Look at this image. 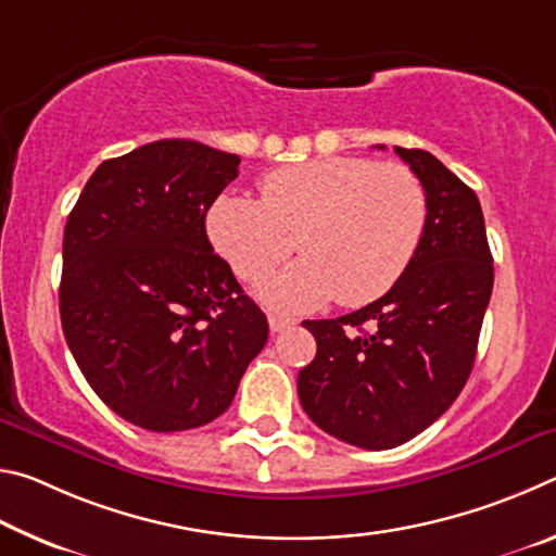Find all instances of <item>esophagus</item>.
Returning a JSON list of instances; mask_svg holds the SVG:
<instances>
[{"label":"esophagus","mask_w":556,"mask_h":556,"mask_svg":"<svg viewBox=\"0 0 556 556\" xmlns=\"http://www.w3.org/2000/svg\"><path fill=\"white\" fill-rule=\"evenodd\" d=\"M296 321L294 318H289V316H281V314H269V328H271V333H279V331H285V328H291L294 326Z\"/></svg>","instance_id":"esophagus-1"}]
</instances>
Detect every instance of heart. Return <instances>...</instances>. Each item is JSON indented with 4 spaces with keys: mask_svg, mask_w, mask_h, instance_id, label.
Here are the masks:
<instances>
[{
    "mask_svg": "<svg viewBox=\"0 0 556 556\" xmlns=\"http://www.w3.org/2000/svg\"><path fill=\"white\" fill-rule=\"evenodd\" d=\"M262 199L225 193L208 211L215 250L242 279L265 277L294 248L304 257L260 287L271 306L304 312L333 299L363 306L397 285L427 230V193L412 168L321 156L275 168Z\"/></svg>",
    "mask_w": 556,
    "mask_h": 556,
    "instance_id": "obj_1",
    "label": "heart"
}]
</instances>
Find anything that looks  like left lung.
Segmentation results:
<instances>
[{"mask_svg":"<svg viewBox=\"0 0 556 556\" xmlns=\"http://www.w3.org/2000/svg\"><path fill=\"white\" fill-rule=\"evenodd\" d=\"M394 152L425 186V238L388 294L353 314L304 321L316 357L296 380L316 427L370 451L414 439L454 404L493 291L478 195L425 149Z\"/></svg>","mask_w":556,"mask_h":556,"instance_id":"obj_1","label":"left lung"}]
</instances>
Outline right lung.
<instances>
[{
	"label": "right lung",
	"instance_id": "obj_1",
	"mask_svg": "<svg viewBox=\"0 0 556 556\" xmlns=\"http://www.w3.org/2000/svg\"><path fill=\"white\" fill-rule=\"evenodd\" d=\"M238 166V154L159 139L102 162L65 223V343L98 397L142 429L220 417L267 343V316L205 235Z\"/></svg>",
	"mask_w": 556,
	"mask_h": 556
}]
</instances>
